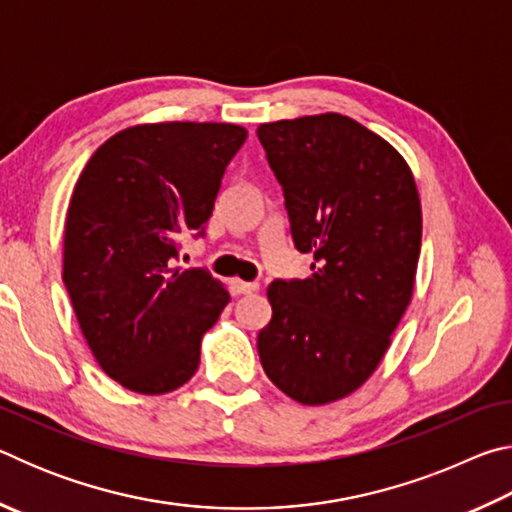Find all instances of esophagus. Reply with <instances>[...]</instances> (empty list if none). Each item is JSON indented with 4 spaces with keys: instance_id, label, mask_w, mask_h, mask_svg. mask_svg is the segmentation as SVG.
I'll use <instances>...</instances> for the list:
<instances>
[{
    "instance_id": "34e87169",
    "label": "esophagus",
    "mask_w": 512,
    "mask_h": 512,
    "mask_svg": "<svg viewBox=\"0 0 512 512\" xmlns=\"http://www.w3.org/2000/svg\"><path fill=\"white\" fill-rule=\"evenodd\" d=\"M230 289H232V293H255L257 289H259V284L257 282H244V280H232L230 282Z\"/></svg>"
}]
</instances>
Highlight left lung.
Listing matches in <instances>:
<instances>
[{"label":"left lung","mask_w":512,"mask_h":512,"mask_svg":"<svg viewBox=\"0 0 512 512\" xmlns=\"http://www.w3.org/2000/svg\"><path fill=\"white\" fill-rule=\"evenodd\" d=\"M257 137L284 189L293 244L316 259L307 280L268 287L259 359L291 400H343L377 370L413 296L422 244L413 171L339 112L268 121Z\"/></svg>","instance_id":"left-lung-1"}]
</instances>
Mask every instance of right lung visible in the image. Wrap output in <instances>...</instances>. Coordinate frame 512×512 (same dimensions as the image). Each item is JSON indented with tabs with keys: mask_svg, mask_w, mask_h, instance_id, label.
Returning <instances> with one entry per match:
<instances>
[{
	"mask_svg": "<svg viewBox=\"0 0 512 512\" xmlns=\"http://www.w3.org/2000/svg\"><path fill=\"white\" fill-rule=\"evenodd\" d=\"M248 131L216 121L128 126L85 164L65 219L63 282L94 359L128 391L194 377L201 339L230 302L201 268H173L203 235L223 171Z\"/></svg>",
	"mask_w": 512,
	"mask_h": 512,
	"instance_id": "obj_1",
	"label": "right lung"
}]
</instances>
